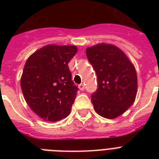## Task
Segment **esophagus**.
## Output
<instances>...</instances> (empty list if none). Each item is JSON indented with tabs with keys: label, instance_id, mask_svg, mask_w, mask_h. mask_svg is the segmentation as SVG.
Returning <instances> with one entry per match:
<instances>
[{
	"label": "esophagus",
	"instance_id": "34e87169",
	"mask_svg": "<svg viewBox=\"0 0 159 159\" xmlns=\"http://www.w3.org/2000/svg\"><path fill=\"white\" fill-rule=\"evenodd\" d=\"M78 88H79V89L82 90V91L85 89V86H84V84H83V83H81V84H79V85H78Z\"/></svg>",
	"mask_w": 159,
	"mask_h": 159
}]
</instances>
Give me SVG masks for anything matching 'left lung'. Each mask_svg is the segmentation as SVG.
<instances>
[{"mask_svg":"<svg viewBox=\"0 0 159 159\" xmlns=\"http://www.w3.org/2000/svg\"><path fill=\"white\" fill-rule=\"evenodd\" d=\"M86 54L97 75L98 89L91 99L93 109L108 119L119 117L136 97L138 82L134 64L123 50L109 43L87 48Z\"/></svg>","mask_w":159,"mask_h":159,"instance_id":"left-lung-1","label":"left lung"}]
</instances>
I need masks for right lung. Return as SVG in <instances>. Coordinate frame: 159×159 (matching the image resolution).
Returning a JSON list of instances; mask_svg holds the SVG:
<instances>
[{"label":"right lung","mask_w":159,"mask_h":159,"mask_svg":"<svg viewBox=\"0 0 159 159\" xmlns=\"http://www.w3.org/2000/svg\"><path fill=\"white\" fill-rule=\"evenodd\" d=\"M76 52V46L48 44L26 60L21 89L30 109L44 121L57 122L70 112L78 89L68 63Z\"/></svg>","instance_id":"obj_1"}]
</instances>
